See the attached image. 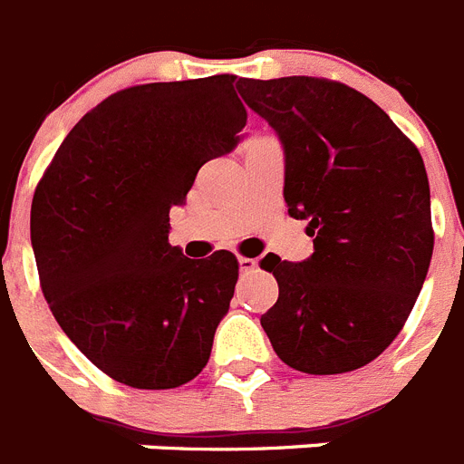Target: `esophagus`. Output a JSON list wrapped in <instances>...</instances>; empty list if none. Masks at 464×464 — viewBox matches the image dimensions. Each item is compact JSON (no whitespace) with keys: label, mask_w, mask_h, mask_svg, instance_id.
Listing matches in <instances>:
<instances>
[{"label":"esophagus","mask_w":464,"mask_h":464,"mask_svg":"<svg viewBox=\"0 0 464 464\" xmlns=\"http://www.w3.org/2000/svg\"><path fill=\"white\" fill-rule=\"evenodd\" d=\"M256 266H258V263H256L254 258H246V256H239V270H241V273H251V270H254Z\"/></svg>","instance_id":"esophagus-1"}]
</instances>
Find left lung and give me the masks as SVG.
Returning <instances> with one entry per match:
<instances>
[{
  "label": "left lung",
  "mask_w": 464,
  "mask_h": 464,
  "mask_svg": "<svg viewBox=\"0 0 464 464\" xmlns=\"http://www.w3.org/2000/svg\"><path fill=\"white\" fill-rule=\"evenodd\" d=\"M237 90L279 135L289 216L315 237L301 263L260 260L279 285L260 324L298 372L358 370L403 329L430 270L422 156L372 99L334 80L239 78Z\"/></svg>",
  "instance_id": "8db88e82"
}]
</instances>
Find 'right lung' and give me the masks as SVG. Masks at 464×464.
<instances>
[{"mask_svg": "<svg viewBox=\"0 0 464 464\" xmlns=\"http://www.w3.org/2000/svg\"><path fill=\"white\" fill-rule=\"evenodd\" d=\"M235 75L121 90L68 132L30 210L42 294L102 372L135 389H175L206 367L239 263L170 246L206 160L246 125Z\"/></svg>", "mask_w": 464, "mask_h": 464, "instance_id": "add662e5", "label": "right lung"}]
</instances>
